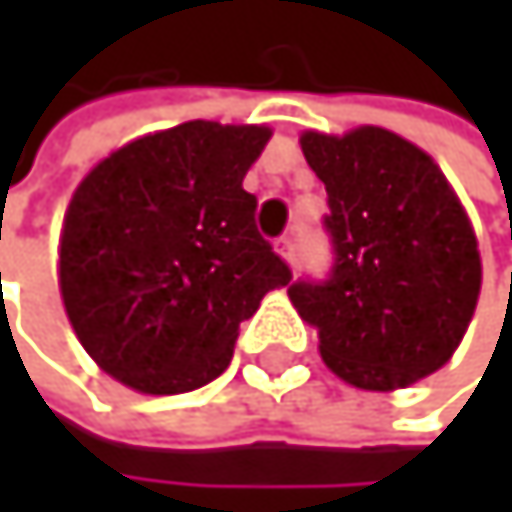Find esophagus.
<instances>
[{"label": "esophagus", "mask_w": 512, "mask_h": 512, "mask_svg": "<svg viewBox=\"0 0 512 512\" xmlns=\"http://www.w3.org/2000/svg\"><path fill=\"white\" fill-rule=\"evenodd\" d=\"M273 245H276V251L282 254V258H285L288 264H294V239H291V236H279Z\"/></svg>", "instance_id": "esophagus-1"}]
</instances>
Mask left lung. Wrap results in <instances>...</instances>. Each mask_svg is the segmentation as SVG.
<instances>
[{"mask_svg": "<svg viewBox=\"0 0 512 512\" xmlns=\"http://www.w3.org/2000/svg\"><path fill=\"white\" fill-rule=\"evenodd\" d=\"M301 150L328 193L325 279L288 298L319 328V353L341 381L396 390L433 375L461 344L479 298V251L439 165L384 128L344 137L307 131Z\"/></svg>", "mask_w": 512, "mask_h": 512, "instance_id": "1", "label": "left lung"}]
</instances>
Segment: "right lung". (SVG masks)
Returning a JSON list of instances; mask_svg holds the SVG:
<instances>
[{
	"label": "right lung",
	"instance_id": "obj_1",
	"mask_svg": "<svg viewBox=\"0 0 512 512\" xmlns=\"http://www.w3.org/2000/svg\"><path fill=\"white\" fill-rule=\"evenodd\" d=\"M267 141L261 125L184 122L125 144L73 193L64 307L91 359L131 390L171 396L224 375L239 322L291 282L242 190Z\"/></svg>",
	"mask_w": 512,
	"mask_h": 512
}]
</instances>
